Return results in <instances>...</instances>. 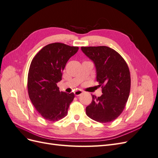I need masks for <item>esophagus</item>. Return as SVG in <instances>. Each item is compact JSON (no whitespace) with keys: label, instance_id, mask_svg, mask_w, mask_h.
<instances>
[{"label":"esophagus","instance_id":"esophagus-1","mask_svg":"<svg viewBox=\"0 0 158 158\" xmlns=\"http://www.w3.org/2000/svg\"><path fill=\"white\" fill-rule=\"evenodd\" d=\"M82 94V91L80 90V89H78V90H76L74 92V95L76 96H78V95H81Z\"/></svg>","mask_w":158,"mask_h":158}]
</instances>
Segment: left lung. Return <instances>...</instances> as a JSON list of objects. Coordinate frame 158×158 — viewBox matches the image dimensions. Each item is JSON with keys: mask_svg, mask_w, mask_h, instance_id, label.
Segmentation results:
<instances>
[{"mask_svg": "<svg viewBox=\"0 0 158 158\" xmlns=\"http://www.w3.org/2000/svg\"><path fill=\"white\" fill-rule=\"evenodd\" d=\"M84 53L92 59L97 71L100 97L92 95L85 108L87 115L99 123H109L120 115L125 107L131 91V74L126 61L116 51L107 46L82 47Z\"/></svg>", "mask_w": 158, "mask_h": 158, "instance_id": "left-lung-1", "label": "left lung"}]
</instances>
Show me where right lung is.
<instances>
[{
	"label": "right lung",
	"mask_w": 158,
	"mask_h": 158,
	"mask_svg": "<svg viewBox=\"0 0 158 158\" xmlns=\"http://www.w3.org/2000/svg\"><path fill=\"white\" fill-rule=\"evenodd\" d=\"M78 47L54 43L45 46L33 57L27 76V91L33 106L49 121H58L67 115L74 93L60 92L57 83L69 59Z\"/></svg>",
	"instance_id": "1"
}]
</instances>
